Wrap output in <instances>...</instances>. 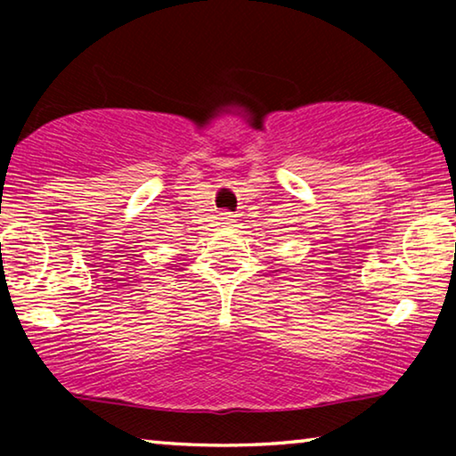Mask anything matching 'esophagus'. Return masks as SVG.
Listing matches in <instances>:
<instances>
[{"instance_id": "1", "label": "esophagus", "mask_w": 456, "mask_h": 456, "mask_svg": "<svg viewBox=\"0 0 456 456\" xmlns=\"http://www.w3.org/2000/svg\"><path fill=\"white\" fill-rule=\"evenodd\" d=\"M221 221L225 223L227 227H231V225H233V223H235V215H233V213H227V211L221 213Z\"/></svg>"}]
</instances>
